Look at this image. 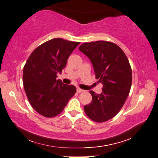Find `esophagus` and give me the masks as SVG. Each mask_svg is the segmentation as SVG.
<instances>
[{
	"label": "esophagus",
	"mask_w": 158,
	"mask_h": 158,
	"mask_svg": "<svg viewBox=\"0 0 158 158\" xmlns=\"http://www.w3.org/2000/svg\"><path fill=\"white\" fill-rule=\"evenodd\" d=\"M83 92V90L81 89V88H77V92L78 93V94L81 93V92Z\"/></svg>",
	"instance_id": "34e87169"
}]
</instances>
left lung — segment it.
Segmentation results:
<instances>
[{
  "label": "left lung",
  "mask_w": 158,
  "mask_h": 158,
  "mask_svg": "<svg viewBox=\"0 0 158 158\" xmlns=\"http://www.w3.org/2000/svg\"><path fill=\"white\" fill-rule=\"evenodd\" d=\"M79 49L90 60L96 79L103 85L100 94L89 91L92 100L84 106L85 113L94 122H106L119 113L129 95L132 69L128 59L122 49L111 42L85 43Z\"/></svg>",
  "instance_id": "8db88e82"
}]
</instances>
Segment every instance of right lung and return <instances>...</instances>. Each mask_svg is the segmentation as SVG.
I'll use <instances>...</instances> for the list:
<instances>
[{
    "label": "right lung",
    "instance_id": "obj_1",
    "mask_svg": "<svg viewBox=\"0 0 158 158\" xmlns=\"http://www.w3.org/2000/svg\"><path fill=\"white\" fill-rule=\"evenodd\" d=\"M79 42L53 39L36 48L23 69L25 92L32 108L46 117L61 113L76 92L73 85L57 79Z\"/></svg>",
    "mask_w": 158,
    "mask_h": 158
}]
</instances>
